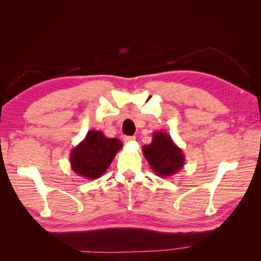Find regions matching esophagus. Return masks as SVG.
Segmentation results:
<instances>
[{"label": "esophagus", "instance_id": "obj_1", "mask_svg": "<svg viewBox=\"0 0 261 261\" xmlns=\"http://www.w3.org/2000/svg\"><path fill=\"white\" fill-rule=\"evenodd\" d=\"M136 138L134 136H125L124 138H123V140L126 141V143H131V141H134Z\"/></svg>", "mask_w": 261, "mask_h": 261}]
</instances>
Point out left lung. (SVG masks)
<instances>
[{
  "instance_id": "8db88e82",
  "label": "left lung",
  "mask_w": 261,
  "mask_h": 261,
  "mask_svg": "<svg viewBox=\"0 0 261 261\" xmlns=\"http://www.w3.org/2000/svg\"><path fill=\"white\" fill-rule=\"evenodd\" d=\"M143 153L154 173L160 177H168L182 169L185 156L167 132L153 134L152 143L145 145Z\"/></svg>"
}]
</instances>
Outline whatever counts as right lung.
Masks as SVG:
<instances>
[{"instance_id": "1", "label": "right lung", "mask_w": 261, "mask_h": 261, "mask_svg": "<svg viewBox=\"0 0 261 261\" xmlns=\"http://www.w3.org/2000/svg\"><path fill=\"white\" fill-rule=\"evenodd\" d=\"M122 147L117 138H108L101 131H88L84 140L70 153L71 169L84 178H99Z\"/></svg>"}]
</instances>
